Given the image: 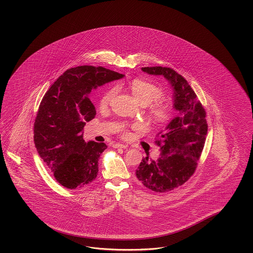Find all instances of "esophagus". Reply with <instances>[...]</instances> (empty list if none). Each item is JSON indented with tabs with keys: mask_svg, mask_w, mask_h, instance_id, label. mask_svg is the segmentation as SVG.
<instances>
[{
	"mask_svg": "<svg viewBox=\"0 0 253 253\" xmlns=\"http://www.w3.org/2000/svg\"><path fill=\"white\" fill-rule=\"evenodd\" d=\"M114 148H123V149H125V148H127V146L126 145H123V144H115L114 146H113Z\"/></svg>",
	"mask_w": 253,
	"mask_h": 253,
	"instance_id": "obj_1",
	"label": "esophagus"
}]
</instances>
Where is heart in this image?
<instances>
[{"instance_id":"b5f03b06","label":"heart","mask_w":253,"mask_h":253,"mask_svg":"<svg viewBox=\"0 0 253 253\" xmlns=\"http://www.w3.org/2000/svg\"><path fill=\"white\" fill-rule=\"evenodd\" d=\"M130 88L134 96L142 105H149L155 100L161 98L163 95L162 90L158 85L142 79L132 80L130 83ZM116 92V87L109 88L104 92L100 98V106H108L115 97ZM149 114L154 123L157 124H163L167 123L170 119L172 114V108L167 103L157 101L151 105L149 108ZM125 135L128 136V132H125Z\"/></svg>"}]
</instances>
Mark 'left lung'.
I'll return each instance as SVG.
<instances>
[{
    "label": "left lung",
    "mask_w": 253,
    "mask_h": 253,
    "mask_svg": "<svg viewBox=\"0 0 253 253\" xmlns=\"http://www.w3.org/2000/svg\"><path fill=\"white\" fill-rule=\"evenodd\" d=\"M142 70L168 81L173 90V108L178 111L156 140L161 148L160 158H144L135 171L146 187L165 193L184 184L195 172L207 135L206 111L187 81L175 70L162 67Z\"/></svg>",
    "instance_id": "left-lung-1"
}]
</instances>
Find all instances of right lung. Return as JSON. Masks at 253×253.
Returning a JSON list of instances; mask_svg holds the SVG:
<instances>
[{
  "mask_svg": "<svg viewBox=\"0 0 253 253\" xmlns=\"http://www.w3.org/2000/svg\"><path fill=\"white\" fill-rule=\"evenodd\" d=\"M123 74L103 67L65 71L46 92L34 123V143L55 180L69 189L85 187L98 174L105 143L84 140V127L96 114L89 93Z\"/></svg>",
  "mask_w": 253,
  "mask_h": 253,
  "instance_id": "add662e5",
  "label": "right lung"
}]
</instances>
